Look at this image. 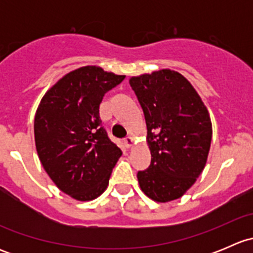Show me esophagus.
I'll use <instances>...</instances> for the list:
<instances>
[{
    "label": "esophagus",
    "instance_id": "obj_1",
    "mask_svg": "<svg viewBox=\"0 0 253 253\" xmlns=\"http://www.w3.org/2000/svg\"><path fill=\"white\" fill-rule=\"evenodd\" d=\"M133 143H134V141H133V138H132L131 136L127 137V138L124 139V145L126 148H131L132 145H133Z\"/></svg>",
    "mask_w": 253,
    "mask_h": 253
}]
</instances>
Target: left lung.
Listing matches in <instances>:
<instances>
[{"label": "left lung", "instance_id": "obj_1", "mask_svg": "<svg viewBox=\"0 0 253 253\" xmlns=\"http://www.w3.org/2000/svg\"><path fill=\"white\" fill-rule=\"evenodd\" d=\"M144 112L152 160L139 187L155 202L182 197L206 167L211 142L209 112L181 73L160 70L129 78Z\"/></svg>", "mask_w": 253, "mask_h": 253}]
</instances>
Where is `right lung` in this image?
<instances>
[{
    "instance_id": "right-lung-1",
    "label": "right lung",
    "mask_w": 253,
    "mask_h": 253,
    "mask_svg": "<svg viewBox=\"0 0 253 253\" xmlns=\"http://www.w3.org/2000/svg\"><path fill=\"white\" fill-rule=\"evenodd\" d=\"M126 76L84 66L58 79L45 93L34 119L42 168L66 195L82 202L98 198L122 152L101 126L99 105Z\"/></svg>"
}]
</instances>
